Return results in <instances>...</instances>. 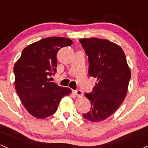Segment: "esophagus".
Here are the masks:
<instances>
[{
    "label": "esophagus",
    "instance_id": "esophagus-1",
    "mask_svg": "<svg viewBox=\"0 0 148 148\" xmlns=\"http://www.w3.org/2000/svg\"><path fill=\"white\" fill-rule=\"evenodd\" d=\"M74 94H75V95L77 97H81L83 96V92L80 89H77L76 90H74Z\"/></svg>",
    "mask_w": 148,
    "mask_h": 148
}]
</instances>
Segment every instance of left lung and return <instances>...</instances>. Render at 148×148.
Returning a JSON list of instances; mask_svg holds the SVG:
<instances>
[{
  "instance_id": "8db88e82",
  "label": "left lung",
  "mask_w": 148,
  "mask_h": 148,
  "mask_svg": "<svg viewBox=\"0 0 148 148\" xmlns=\"http://www.w3.org/2000/svg\"><path fill=\"white\" fill-rule=\"evenodd\" d=\"M88 57L90 76L97 83L85 95L91 109L83 116L91 122H101L113 114L127 95L131 71L120 46L107 40L90 37L79 40Z\"/></svg>"
}]
</instances>
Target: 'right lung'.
Wrapping results in <instances>:
<instances>
[{
	"instance_id": "right-lung-1",
	"label": "right lung",
	"mask_w": 148,
	"mask_h": 148,
	"mask_svg": "<svg viewBox=\"0 0 148 148\" xmlns=\"http://www.w3.org/2000/svg\"><path fill=\"white\" fill-rule=\"evenodd\" d=\"M72 45V40L65 37H46L25 47L14 64L16 91L28 113L35 118L54 114L61 99L72 92L49 79L56 72L57 52Z\"/></svg>"
}]
</instances>
